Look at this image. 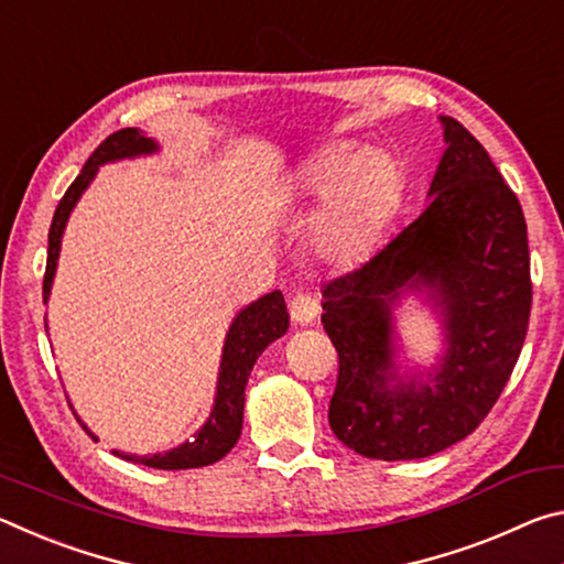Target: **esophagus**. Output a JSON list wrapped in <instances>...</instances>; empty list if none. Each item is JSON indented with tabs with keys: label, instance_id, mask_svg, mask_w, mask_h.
Wrapping results in <instances>:
<instances>
[{
	"label": "esophagus",
	"instance_id": "esophagus-1",
	"mask_svg": "<svg viewBox=\"0 0 564 564\" xmlns=\"http://www.w3.org/2000/svg\"><path fill=\"white\" fill-rule=\"evenodd\" d=\"M318 311H321L318 295L311 291H299L289 303L291 321L299 323V326H311V323L318 318Z\"/></svg>",
	"mask_w": 564,
	"mask_h": 564
}]
</instances>
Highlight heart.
Listing matches in <instances>:
<instances>
[{"instance_id": "1", "label": "heart", "mask_w": 564, "mask_h": 564, "mask_svg": "<svg viewBox=\"0 0 564 564\" xmlns=\"http://www.w3.org/2000/svg\"><path fill=\"white\" fill-rule=\"evenodd\" d=\"M400 188V171L388 151L330 147L311 159L299 176V194L308 204L323 202L313 226L321 259L350 265L368 251L390 214Z\"/></svg>"}]
</instances>
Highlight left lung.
I'll return each instance as SVG.
<instances>
[{"label": "left lung", "instance_id": "1", "mask_svg": "<svg viewBox=\"0 0 564 564\" xmlns=\"http://www.w3.org/2000/svg\"><path fill=\"white\" fill-rule=\"evenodd\" d=\"M445 151L427 208L360 269L323 285L321 323L338 350L328 423L376 460H417L470 435L498 403L528 336V224L488 151L441 117ZM425 292L442 311L446 356L425 381L394 370L392 308Z\"/></svg>", "mask_w": 564, "mask_h": 564}]
</instances>
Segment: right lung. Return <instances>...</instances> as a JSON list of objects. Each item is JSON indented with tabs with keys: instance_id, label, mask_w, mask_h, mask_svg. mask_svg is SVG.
Wrapping results in <instances>:
<instances>
[{
	"instance_id": "add662e5",
	"label": "right lung",
	"mask_w": 564,
	"mask_h": 564,
	"mask_svg": "<svg viewBox=\"0 0 564 564\" xmlns=\"http://www.w3.org/2000/svg\"><path fill=\"white\" fill-rule=\"evenodd\" d=\"M154 151H159L156 141L144 137L139 129L131 127V129L113 131L111 137L104 139L97 147V151L89 156V161L82 169V174L74 178V184L69 188H66V194L62 196V202L56 206L54 218H52L50 253H46V273H44V303L50 301V293H52L56 259H59L62 234L66 228V221H69V214L76 206V202H79L84 191H87V186L94 181V176H97L99 166L119 159L154 154ZM285 330H289V311H285V301L281 291L265 293L263 299L246 305L243 311H238V316L234 318L224 340L221 368H218V383H216L212 415H208L202 431L194 435V441L191 443L186 441L184 445L174 447V451L156 453V455H129L119 451H113V455H119L129 463L156 467V470H188V467H204L221 460V457L236 445L238 437H241L243 403H246L243 390L248 383V376H251V370L261 352L269 348L275 338H281ZM76 420H79V415H76ZM82 427L94 437V441H97V435H94L87 425L82 423Z\"/></svg>"
}]
</instances>
